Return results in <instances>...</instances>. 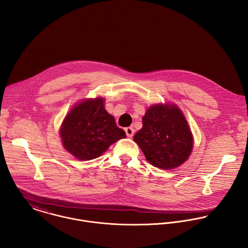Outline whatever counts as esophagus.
Listing matches in <instances>:
<instances>
[{"label":"esophagus","instance_id":"esophagus-1","mask_svg":"<svg viewBox=\"0 0 248 248\" xmlns=\"http://www.w3.org/2000/svg\"><path fill=\"white\" fill-rule=\"evenodd\" d=\"M124 131H125V133H126V136L129 138L133 137L134 132H135V130H134V128H133L132 126L126 127V128L124 129Z\"/></svg>","mask_w":248,"mask_h":248}]
</instances>
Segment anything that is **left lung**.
Listing matches in <instances>:
<instances>
[{"instance_id":"1","label":"left lung","mask_w":248,"mask_h":248,"mask_svg":"<svg viewBox=\"0 0 248 248\" xmlns=\"http://www.w3.org/2000/svg\"><path fill=\"white\" fill-rule=\"evenodd\" d=\"M146 160L161 169L185 163L193 148L188 124L178 107L153 106L142 117V128L134 136Z\"/></svg>"}]
</instances>
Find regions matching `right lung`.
Returning a JSON list of instances; mask_svg holds the SVG:
<instances>
[{
	"instance_id": "obj_1",
	"label": "right lung",
	"mask_w": 248,
	"mask_h": 248,
	"mask_svg": "<svg viewBox=\"0 0 248 248\" xmlns=\"http://www.w3.org/2000/svg\"><path fill=\"white\" fill-rule=\"evenodd\" d=\"M60 134L64 148L82 161L98 158L113 142L126 137L105 109L102 98L86 100L72 108Z\"/></svg>"
}]
</instances>
